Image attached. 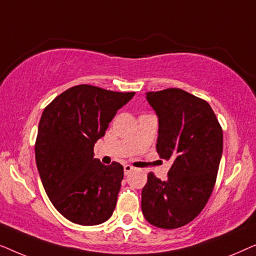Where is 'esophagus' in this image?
Masks as SVG:
<instances>
[{"label": "esophagus", "mask_w": 256, "mask_h": 256, "mask_svg": "<svg viewBox=\"0 0 256 256\" xmlns=\"http://www.w3.org/2000/svg\"><path fill=\"white\" fill-rule=\"evenodd\" d=\"M134 170V168H132V166H129V164H126V166H124V174H130V171Z\"/></svg>", "instance_id": "esophagus-1"}]
</instances>
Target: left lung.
<instances>
[{
	"instance_id": "8db88e82",
	"label": "left lung",
	"mask_w": 256,
	"mask_h": 256,
	"mask_svg": "<svg viewBox=\"0 0 256 256\" xmlns=\"http://www.w3.org/2000/svg\"><path fill=\"white\" fill-rule=\"evenodd\" d=\"M158 116L156 149L172 160L168 178L152 172L142 190V212L160 228H178L205 208L214 188L222 154V129L205 100L180 88L146 92Z\"/></svg>"
}]
</instances>
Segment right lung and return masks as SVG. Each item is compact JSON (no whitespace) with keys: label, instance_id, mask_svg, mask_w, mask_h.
Masks as SVG:
<instances>
[{"label":"right lung","instance_id":"add662e5","mask_svg":"<svg viewBox=\"0 0 256 256\" xmlns=\"http://www.w3.org/2000/svg\"><path fill=\"white\" fill-rule=\"evenodd\" d=\"M134 96L78 85L45 107L34 144L37 169L48 197L70 222L93 226L113 214L124 166L94 158V143Z\"/></svg>","mask_w":256,"mask_h":256}]
</instances>
